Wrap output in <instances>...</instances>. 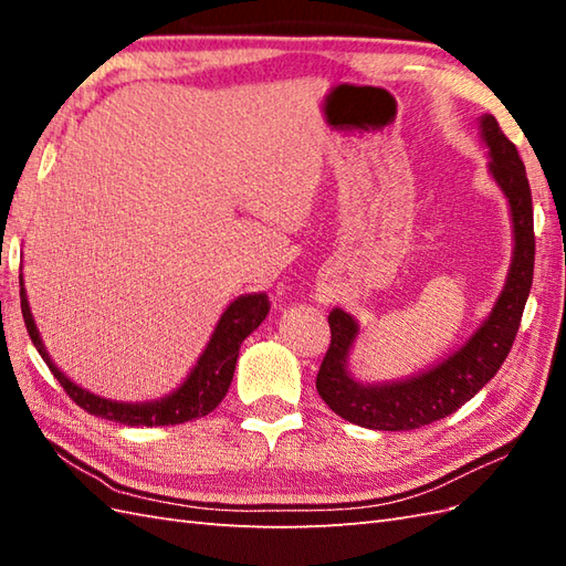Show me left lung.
Returning a JSON list of instances; mask_svg holds the SVG:
<instances>
[{
    "instance_id": "1",
    "label": "left lung",
    "mask_w": 566,
    "mask_h": 566,
    "mask_svg": "<svg viewBox=\"0 0 566 566\" xmlns=\"http://www.w3.org/2000/svg\"><path fill=\"white\" fill-rule=\"evenodd\" d=\"M482 136L491 150L489 170L506 195L513 216L515 248L506 290L501 292L491 316L454 355L413 379L381 384V387L359 384L347 375L345 359L357 335V323L345 311L333 308L328 316L331 347L321 363L316 389L335 413L355 426L413 430L436 423L486 387V381L496 375L511 353L533 286V197L518 148L506 138L491 114L482 116Z\"/></svg>"
}]
</instances>
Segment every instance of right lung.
Segmentation results:
<instances>
[{
  "label": "right lung",
  "mask_w": 566,
  "mask_h": 566,
  "mask_svg": "<svg viewBox=\"0 0 566 566\" xmlns=\"http://www.w3.org/2000/svg\"><path fill=\"white\" fill-rule=\"evenodd\" d=\"M19 284H21L23 323H27V331L31 335L35 350H39V355L43 357L48 369L53 371V377L60 381V387H63L70 399L80 408H84L87 413L114 420V423H124V426H146V428L177 426V423H187V420L209 416L213 408L223 401L228 387H231L240 343H243L270 314L268 294L238 296L235 302L223 311V316L211 335L207 350L201 353L197 367L189 371V377L185 379L182 387L172 391L170 396H165L160 401L122 403V401H109V399H102L97 394L84 391L82 387H77V384H72L63 371L51 363V357H48L45 347L39 338V331H35L27 294H23L21 276H19Z\"/></svg>",
  "instance_id": "obj_1"
}]
</instances>
